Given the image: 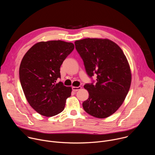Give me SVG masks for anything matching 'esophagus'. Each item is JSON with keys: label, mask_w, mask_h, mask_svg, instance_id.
<instances>
[{"label": "esophagus", "mask_w": 155, "mask_h": 155, "mask_svg": "<svg viewBox=\"0 0 155 155\" xmlns=\"http://www.w3.org/2000/svg\"><path fill=\"white\" fill-rule=\"evenodd\" d=\"M81 89V86H78V87H76V86H73L72 87V90L74 91H78V90H80V89Z\"/></svg>", "instance_id": "1"}]
</instances>
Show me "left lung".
I'll return each instance as SVG.
<instances>
[{
	"mask_svg": "<svg viewBox=\"0 0 155 155\" xmlns=\"http://www.w3.org/2000/svg\"><path fill=\"white\" fill-rule=\"evenodd\" d=\"M87 75L97 74L95 84H86L89 98L84 110L97 118L113 114L122 105L130 90L131 72L122 50L108 39L85 38L75 42Z\"/></svg>",
	"mask_w": 155,
	"mask_h": 155,
	"instance_id": "obj_1",
	"label": "left lung"
}]
</instances>
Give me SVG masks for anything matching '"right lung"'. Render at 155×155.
Segmentation results:
<instances>
[{"mask_svg": "<svg viewBox=\"0 0 155 155\" xmlns=\"http://www.w3.org/2000/svg\"><path fill=\"white\" fill-rule=\"evenodd\" d=\"M74 49L72 42L41 41L24 56L19 68L21 84L28 104L39 114L51 117L64 110L72 87L57 80L61 77V65Z\"/></svg>", "mask_w": 155, "mask_h": 155, "instance_id": "right-lung-1", "label": "right lung"}]
</instances>
